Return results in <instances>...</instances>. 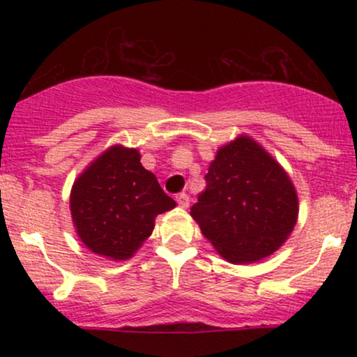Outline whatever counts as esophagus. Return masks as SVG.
Masks as SVG:
<instances>
[{"instance_id": "obj_1", "label": "esophagus", "mask_w": 357, "mask_h": 357, "mask_svg": "<svg viewBox=\"0 0 357 357\" xmlns=\"http://www.w3.org/2000/svg\"><path fill=\"white\" fill-rule=\"evenodd\" d=\"M176 202H178L179 206L186 210V208L190 206V196H188L186 192H179V195H176Z\"/></svg>"}]
</instances>
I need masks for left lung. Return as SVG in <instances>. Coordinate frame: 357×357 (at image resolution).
<instances>
[{
	"label": "left lung",
	"instance_id": "obj_1",
	"mask_svg": "<svg viewBox=\"0 0 357 357\" xmlns=\"http://www.w3.org/2000/svg\"><path fill=\"white\" fill-rule=\"evenodd\" d=\"M204 179L190 215L221 258L255 264L285 243L298 218L297 190L255 139L240 134L218 147Z\"/></svg>",
	"mask_w": 357,
	"mask_h": 357
}]
</instances>
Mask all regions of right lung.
<instances>
[{
    "instance_id": "1",
    "label": "right lung",
    "mask_w": 357,
    "mask_h": 357,
    "mask_svg": "<svg viewBox=\"0 0 357 357\" xmlns=\"http://www.w3.org/2000/svg\"><path fill=\"white\" fill-rule=\"evenodd\" d=\"M174 199L141 165L134 147L114 144L73 181L70 213L82 243L97 255L129 260L154 230L155 216L173 210Z\"/></svg>"
}]
</instances>
